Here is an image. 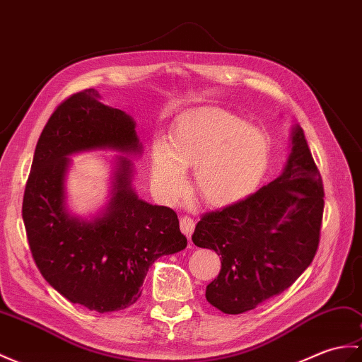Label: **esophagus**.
<instances>
[{
	"instance_id": "esophagus-1",
	"label": "esophagus",
	"mask_w": 362,
	"mask_h": 362,
	"mask_svg": "<svg viewBox=\"0 0 362 362\" xmlns=\"http://www.w3.org/2000/svg\"><path fill=\"white\" fill-rule=\"evenodd\" d=\"M194 226H196V223L191 219V217H188V216L180 217V230L188 239H191L192 231H194Z\"/></svg>"
}]
</instances>
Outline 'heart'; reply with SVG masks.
<instances>
[{
  "label": "heart",
  "instance_id": "heart-1",
  "mask_svg": "<svg viewBox=\"0 0 362 362\" xmlns=\"http://www.w3.org/2000/svg\"><path fill=\"white\" fill-rule=\"evenodd\" d=\"M270 145L265 134L223 109L208 107L173 124L170 143L151 148V183L165 200L182 194L185 168L194 166V188L211 206H228L248 197L262 180Z\"/></svg>",
  "mask_w": 362,
  "mask_h": 362
}]
</instances>
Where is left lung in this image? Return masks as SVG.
<instances>
[{
	"mask_svg": "<svg viewBox=\"0 0 362 362\" xmlns=\"http://www.w3.org/2000/svg\"><path fill=\"white\" fill-rule=\"evenodd\" d=\"M279 177L238 204L202 216L192 242L221 255L206 300L226 315L245 313L287 290L319 245L324 187L299 124Z\"/></svg>",
	"mask_w": 362,
	"mask_h": 362,
	"instance_id": "obj_1",
	"label": "left lung"
}]
</instances>
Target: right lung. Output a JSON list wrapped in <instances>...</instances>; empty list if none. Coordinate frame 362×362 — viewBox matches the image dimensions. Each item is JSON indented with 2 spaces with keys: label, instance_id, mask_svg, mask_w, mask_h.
<instances>
[{
  "label": "right lung",
  "instance_id": "add662e5",
  "mask_svg": "<svg viewBox=\"0 0 362 362\" xmlns=\"http://www.w3.org/2000/svg\"><path fill=\"white\" fill-rule=\"evenodd\" d=\"M106 148L122 154L113 163L110 202L90 220L75 216L65 202L70 157ZM140 154L136 122L100 102L95 89L64 100L41 132L24 191L23 221L40 273L72 304L98 313L129 307L140 298L154 260L187 247L177 214L134 191L128 156Z\"/></svg>",
  "mask_w": 362,
  "mask_h": 362
}]
</instances>
